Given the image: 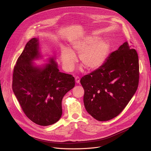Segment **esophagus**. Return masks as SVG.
Wrapping results in <instances>:
<instances>
[{"mask_svg":"<svg viewBox=\"0 0 151 151\" xmlns=\"http://www.w3.org/2000/svg\"><path fill=\"white\" fill-rule=\"evenodd\" d=\"M79 82H80V79H79V78L78 76H76V77L75 78V82H76V83H79Z\"/></svg>","mask_w":151,"mask_h":151,"instance_id":"34e87169","label":"esophagus"}]
</instances>
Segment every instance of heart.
Segmentation results:
<instances>
[{
    "label": "heart",
    "instance_id": "obj_1",
    "mask_svg": "<svg viewBox=\"0 0 151 151\" xmlns=\"http://www.w3.org/2000/svg\"><path fill=\"white\" fill-rule=\"evenodd\" d=\"M111 48L110 43L99 40L97 36H87L72 44V50L63 47L61 51V60L66 71L73 70L77 61L75 54H79V60L88 70H95L104 63Z\"/></svg>",
    "mask_w": 151,
    "mask_h": 151
}]
</instances>
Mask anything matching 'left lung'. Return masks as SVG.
Instances as JSON below:
<instances>
[{"mask_svg": "<svg viewBox=\"0 0 151 151\" xmlns=\"http://www.w3.org/2000/svg\"><path fill=\"white\" fill-rule=\"evenodd\" d=\"M139 79L137 53L125 42L100 68L81 78L86 111L99 121L117 116L135 94Z\"/></svg>", "mask_w": 151, "mask_h": 151, "instance_id": "obj_1", "label": "left lung"}]
</instances>
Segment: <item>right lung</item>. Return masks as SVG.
I'll return each mask as SVG.
<instances>
[{
	"instance_id": "right-lung-1",
	"label": "right lung",
	"mask_w": 151,
	"mask_h": 151,
	"mask_svg": "<svg viewBox=\"0 0 151 151\" xmlns=\"http://www.w3.org/2000/svg\"><path fill=\"white\" fill-rule=\"evenodd\" d=\"M39 46L36 37L26 44L14 66L12 90L26 115L36 124L47 126L60 119L62 99L75 82L72 75L59 71L55 57L36 65L33 61L42 58Z\"/></svg>"
}]
</instances>
